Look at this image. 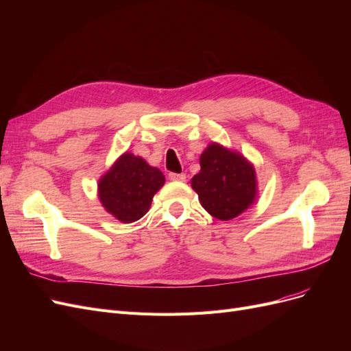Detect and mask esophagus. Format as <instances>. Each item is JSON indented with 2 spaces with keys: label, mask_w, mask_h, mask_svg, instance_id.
Segmentation results:
<instances>
[{
  "label": "esophagus",
  "mask_w": 351,
  "mask_h": 351,
  "mask_svg": "<svg viewBox=\"0 0 351 351\" xmlns=\"http://www.w3.org/2000/svg\"><path fill=\"white\" fill-rule=\"evenodd\" d=\"M168 178L173 180V182H184L186 180V174H177V173H169Z\"/></svg>",
  "instance_id": "obj_1"
}]
</instances>
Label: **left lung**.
Returning <instances> with one entry per match:
<instances>
[{
  "instance_id": "1",
  "label": "left lung",
  "mask_w": 351,
  "mask_h": 351,
  "mask_svg": "<svg viewBox=\"0 0 351 351\" xmlns=\"http://www.w3.org/2000/svg\"><path fill=\"white\" fill-rule=\"evenodd\" d=\"M192 187L212 217L228 221L252 205L256 174L241 155L212 143L200 155V171L192 178Z\"/></svg>"
}]
</instances>
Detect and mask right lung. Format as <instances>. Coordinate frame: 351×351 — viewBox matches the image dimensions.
<instances>
[{
  "instance_id": "right-lung-1",
  "label": "right lung",
  "mask_w": 351,
  "mask_h": 351,
  "mask_svg": "<svg viewBox=\"0 0 351 351\" xmlns=\"http://www.w3.org/2000/svg\"><path fill=\"white\" fill-rule=\"evenodd\" d=\"M164 182L165 177L158 168L125 152L99 180L101 204L117 219L129 224L149 210L154 195Z\"/></svg>"
}]
</instances>
